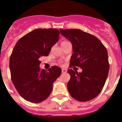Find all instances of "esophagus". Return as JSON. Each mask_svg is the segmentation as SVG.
Returning <instances> with one entry per match:
<instances>
[{
  "instance_id": "obj_1",
  "label": "esophagus",
  "mask_w": 122,
  "mask_h": 122,
  "mask_svg": "<svg viewBox=\"0 0 122 122\" xmlns=\"http://www.w3.org/2000/svg\"><path fill=\"white\" fill-rule=\"evenodd\" d=\"M66 71H66V69H64V68L62 69V73H66Z\"/></svg>"
}]
</instances>
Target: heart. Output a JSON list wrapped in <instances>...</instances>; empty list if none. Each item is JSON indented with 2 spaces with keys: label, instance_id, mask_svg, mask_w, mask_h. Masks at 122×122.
Instances as JSON below:
<instances>
[{
  "label": "heart",
  "instance_id": "obj_1",
  "mask_svg": "<svg viewBox=\"0 0 122 122\" xmlns=\"http://www.w3.org/2000/svg\"><path fill=\"white\" fill-rule=\"evenodd\" d=\"M65 42H67V41H63L62 42V43H65ZM62 43H61V44H62Z\"/></svg>",
  "mask_w": 122,
  "mask_h": 122
}]
</instances>
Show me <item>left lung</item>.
I'll return each mask as SVG.
<instances>
[{
  "label": "left lung",
  "mask_w": 122,
  "mask_h": 122,
  "mask_svg": "<svg viewBox=\"0 0 122 122\" xmlns=\"http://www.w3.org/2000/svg\"><path fill=\"white\" fill-rule=\"evenodd\" d=\"M60 32L73 45L70 67L82 69L81 73L68 70L71 76L68 90L77 101H90L100 94L107 79L109 70L107 49L95 36L80 29H60Z\"/></svg>",
  "instance_id": "left-lung-1"
}]
</instances>
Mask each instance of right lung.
<instances>
[{"instance_id": "add662e5", "label": "right lung", "mask_w": 122, "mask_h": 122, "mask_svg": "<svg viewBox=\"0 0 122 122\" xmlns=\"http://www.w3.org/2000/svg\"><path fill=\"white\" fill-rule=\"evenodd\" d=\"M56 29H37L18 41L10 58L11 77L19 94L28 101L38 103L48 98L53 82L62 70L52 66L41 70L40 58L48 56L59 39Z\"/></svg>"}]
</instances>
